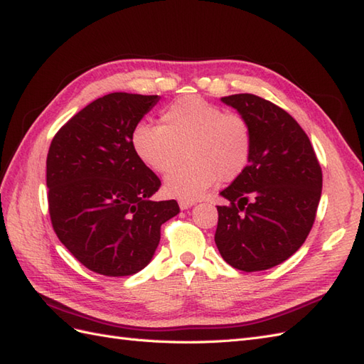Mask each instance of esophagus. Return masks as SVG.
Here are the masks:
<instances>
[{"instance_id": "obj_1", "label": "esophagus", "mask_w": 364, "mask_h": 364, "mask_svg": "<svg viewBox=\"0 0 364 364\" xmlns=\"http://www.w3.org/2000/svg\"><path fill=\"white\" fill-rule=\"evenodd\" d=\"M193 205H194V200L193 199H179V207L182 210H188Z\"/></svg>"}]
</instances>
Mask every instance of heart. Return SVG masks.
<instances>
[{"label": "heart", "mask_w": 364, "mask_h": 364, "mask_svg": "<svg viewBox=\"0 0 364 364\" xmlns=\"http://www.w3.org/2000/svg\"><path fill=\"white\" fill-rule=\"evenodd\" d=\"M161 119L162 127L137 125L131 141L141 164L157 174L169 173L183 155L189 159L166 176L164 188L171 196L199 198L218 179L233 182L249 166L253 131L242 114L188 95L166 106Z\"/></svg>", "instance_id": "obj_1"}]
</instances>
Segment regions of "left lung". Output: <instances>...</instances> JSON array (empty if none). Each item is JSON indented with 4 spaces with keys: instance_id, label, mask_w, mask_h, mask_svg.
Here are the masks:
<instances>
[{
    "instance_id": "obj_1",
    "label": "left lung",
    "mask_w": 364,
    "mask_h": 364,
    "mask_svg": "<svg viewBox=\"0 0 364 364\" xmlns=\"http://www.w3.org/2000/svg\"><path fill=\"white\" fill-rule=\"evenodd\" d=\"M249 120L253 151L247 170L220 191L215 242L225 262L259 272L289 259L315 223L323 173L304 129L291 115L255 94L223 97Z\"/></svg>"
}]
</instances>
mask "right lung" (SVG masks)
<instances>
[{"label":"right lung","mask_w":364,"mask_h":364,"mask_svg":"<svg viewBox=\"0 0 364 364\" xmlns=\"http://www.w3.org/2000/svg\"><path fill=\"white\" fill-rule=\"evenodd\" d=\"M159 95L112 92L70 117L46 161L52 228L77 261L105 277H128L151 261L161 227L179 213L151 200L161 179L132 148V131Z\"/></svg>","instance_id":"add662e5"}]
</instances>
